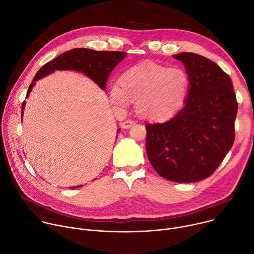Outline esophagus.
<instances>
[{"label":"esophagus","instance_id":"1","mask_svg":"<svg viewBox=\"0 0 254 254\" xmlns=\"http://www.w3.org/2000/svg\"><path fill=\"white\" fill-rule=\"evenodd\" d=\"M134 124H135L134 121H132V120H127V121H125L124 123H122V127H123L124 128H129V127H132Z\"/></svg>","mask_w":254,"mask_h":254}]
</instances>
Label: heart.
<instances>
[{
	"instance_id": "obj_1",
	"label": "heart",
	"mask_w": 254,
	"mask_h": 254,
	"mask_svg": "<svg viewBox=\"0 0 254 254\" xmlns=\"http://www.w3.org/2000/svg\"><path fill=\"white\" fill-rule=\"evenodd\" d=\"M190 79L180 67H169L146 62L127 70L109 88L113 104L126 107L136 101V109L149 120H165L174 115L186 103Z\"/></svg>"
}]
</instances>
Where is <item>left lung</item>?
<instances>
[{
	"instance_id": "obj_1",
	"label": "left lung",
	"mask_w": 254,
	"mask_h": 254,
	"mask_svg": "<svg viewBox=\"0 0 254 254\" xmlns=\"http://www.w3.org/2000/svg\"><path fill=\"white\" fill-rule=\"evenodd\" d=\"M190 79L184 106L165 123L147 124L146 151L157 173L180 183L211 176L232 148L238 103L230 77L192 53L173 56Z\"/></svg>"
}]
</instances>
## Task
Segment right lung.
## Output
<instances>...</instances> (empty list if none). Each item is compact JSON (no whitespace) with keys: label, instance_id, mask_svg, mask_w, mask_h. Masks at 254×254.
Listing matches in <instances>:
<instances>
[{"label":"right lung","instance_id":"1","mask_svg":"<svg viewBox=\"0 0 254 254\" xmlns=\"http://www.w3.org/2000/svg\"><path fill=\"white\" fill-rule=\"evenodd\" d=\"M126 56L127 53L125 52H97L83 48L67 51L39 68L28 88L26 97H28L36 81L48 76L56 70H75L84 73L90 79L93 80L102 90H105L106 81L111 71ZM24 106L25 101H23L21 114H23ZM120 129L121 128H118V131H120ZM81 187L83 186L73 187L72 189H78Z\"/></svg>","mask_w":254,"mask_h":254}]
</instances>
